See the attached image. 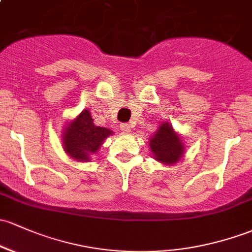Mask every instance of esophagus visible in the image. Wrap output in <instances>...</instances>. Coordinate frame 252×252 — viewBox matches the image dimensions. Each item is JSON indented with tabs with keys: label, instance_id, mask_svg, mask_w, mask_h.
Masks as SVG:
<instances>
[{
	"label": "esophagus",
	"instance_id": "1",
	"mask_svg": "<svg viewBox=\"0 0 252 252\" xmlns=\"http://www.w3.org/2000/svg\"><path fill=\"white\" fill-rule=\"evenodd\" d=\"M120 129L124 133H129V132H131V126H129L128 124H121Z\"/></svg>",
	"mask_w": 252,
	"mask_h": 252
}]
</instances>
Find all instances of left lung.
Here are the masks:
<instances>
[{"label": "left lung", "mask_w": 252, "mask_h": 252, "mask_svg": "<svg viewBox=\"0 0 252 252\" xmlns=\"http://www.w3.org/2000/svg\"><path fill=\"white\" fill-rule=\"evenodd\" d=\"M151 151L155 159L167 164H173L183 156L184 145L180 138L173 131L168 123H163L150 139Z\"/></svg>", "instance_id": "obj_1"}]
</instances>
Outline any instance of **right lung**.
Instances as JSON below:
<instances>
[{
    "label": "right lung",
    "instance_id": "1",
    "mask_svg": "<svg viewBox=\"0 0 252 252\" xmlns=\"http://www.w3.org/2000/svg\"><path fill=\"white\" fill-rule=\"evenodd\" d=\"M112 131L94 126L89 110H83L74 121L66 127L63 133V149L77 161H89Z\"/></svg>",
    "mask_w": 252,
    "mask_h": 252
}]
</instances>
